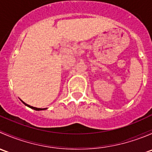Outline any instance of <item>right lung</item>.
<instances>
[{
  "label": "right lung",
  "mask_w": 152,
  "mask_h": 152,
  "mask_svg": "<svg viewBox=\"0 0 152 152\" xmlns=\"http://www.w3.org/2000/svg\"><path fill=\"white\" fill-rule=\"evenodd\" d=\"M21 101H22V100H21ZM22 102H23V103L24 104H25V105H26L27 107H30V108H31V109H34V110H45V109H46V108H43V109H41V108H37V107H31V106H30V105L24 103V102H23V101H22Z\"/></svg>",
  "instance_id": "obj_1"
}]
</instances>
